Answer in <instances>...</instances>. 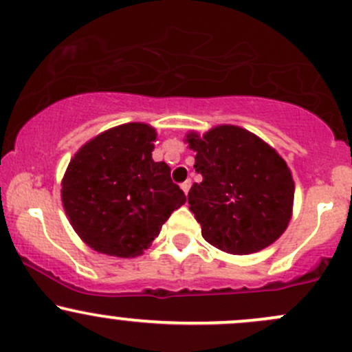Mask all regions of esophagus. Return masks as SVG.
<instances>
[{"instance_id": "obj_1", "label": "esophagus", "mask_w": 352, "mask_h": 352, "mask_svg": "<svg viewBox=\"0 0 352 352\" xmlns=\"http://www.w3.org/2000/svg\"><path fill=\"white\" fill-rule=\"evenodd\" d=\"M190 188H191V181H190V179L184 181V183L181 184V190H183L184 195H188V191H190Z\"/></svg>"}]
</instances>
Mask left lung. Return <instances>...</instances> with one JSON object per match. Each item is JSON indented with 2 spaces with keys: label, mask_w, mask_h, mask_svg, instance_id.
<instances>
[{
  "label": "left lung",
  "mask_w": 352,
  "mask_h": 352,
  "mask_svg": "<svg viewBox=\"0 0 352 352\" xmlns=\"http://www.w3.org/2000/svg\"><path fill=\"white\" fill-rule=\"evenodd\" d=\"M184 142L196 153L203 176L188 192L201 235L218 250L250 255L270 247L289 226L294 211L292 171L270 144L232 124L205 134L190 131Z\"/></svg>",
  "instance_id": "left-lung-1"
}]
</instances>
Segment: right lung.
<instances>
[{
	"label": "right lung",
	"mask_w": 352,
	"mask_h": 352,
	"mask_svg": "<svg viewBox=\"0 0 352 352\" xmlns=\"http://www.w3.org/2000/svg\"><path fill=\"white\" fill-rule=\"evenodd\" d=\"M157 132L127 122L87 141L62 179L72 228L92 250L119 258L142 255L186 196L164 161L153 160Z\"/></svg>",
	"instance_id": "right-lung-1"
}]
</instances>
